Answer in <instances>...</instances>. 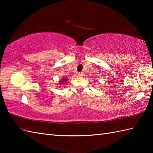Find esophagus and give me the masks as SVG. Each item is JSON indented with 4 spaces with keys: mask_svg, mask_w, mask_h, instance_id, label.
<instances>
[{
    "mask_svg": "<svg viewBox=\"0 0 153 153\" xmlns=\"http://www.w3.org/2000/svg\"><path fill=\"white\" fill-rule=\"evenodd\" d=\"M77 76H79V77L83 76V73H82V72H79V73H77Z\"/></svg>",
    "mask_w": 153,
    "mask_h": 153,
    "instance_id": "esophagus-1",
    "label": "esophagus"
}]
</instances>
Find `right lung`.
<instances>
[{
  "instance_id": "obj_1",
  "label": "right lung",
  "mask_w": 153,
  "mask_h": 153,
  "mask_svg": "<svg viewBox=\"0 0 153 153\" xmlns=\"http://www.w3.org/2000/svg\"><path fill=\"white\" fill-rule=\"evenodd\" d=\"M68 79H62V81H61V82H60V84H61V83H63V84H64L65 83H66V81H67Z\"/></svg>"
}]
</instances>
